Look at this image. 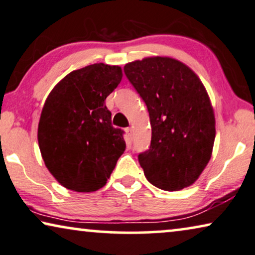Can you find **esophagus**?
<instances>
[{
	"mask_svg": "<svg viewBox=\"0 0 255 255\" xmlns=\"http://www.w3.org/2000/svg\"><path fill=\"white\" fill-rule=\"evenodd\" d=\"M127 134L129 136V138L132 139V128H127Z\"/></svg>",
	"mask_w": 255,
	"mask_h": 255,
	"instance_id": "obj_1",
	"label": "esophagus"
}]
</instances>
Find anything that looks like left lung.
<instances>
[{"mask_svg":"<svg viewBox=\"0 0 255 255\" xmlns=\"http://www.w3.org/2000/svg\"><path fill=\"white\" fill-rule=\"evenodd\" d=\"M124 70L148 107L151 143L138 155L146 179L170 192L194 184L209 163L216 135L202 82L171 57H145L127 63Z\"/></svg>","mask_w":255,"mask_h":255,"instance_id":"obj_1","label":"left lung"}]
</instances>
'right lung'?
I'll return each mask as SVG.
<instances>
[{"label": "right lung", "instance_id": "obj_1", "mask_svg": "<svg viewBox=\"0 0 255 255\" xmlns=\"http://www.w3.org/2000/svg\"><path fill=\"white\" fill-rule=\"evenodd\" d=\"M123 78L119 66L95 63L57 83L42 107L38 142L46 167L63 187L95 192L106 185L126 149L105 105Z\"/></svg>", "mask_w": 255, "mask_h": 255}]
</instances>
